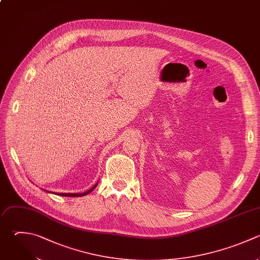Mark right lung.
<instances>
[{"instance_id":"1","label":"right lung","mask_w":260,"mask_h":260,"mask_svg":"<svg viewBox=\"0 0 260 260\" xmlns=\"http://www.w3.org/2000/svg\"><path fill=\"white\" fill-rule=\"evenodd\" d=\"M98 186V183L92 187V188H90L89 190H87L86 192H84V193H56V192H51V191H49V190H45V191H47V192H49V193H54V194H57V195H59V196H66V197H81V196H84V195H87L88 193H90L95 187Z\"/></svg>"}]
</instances>
